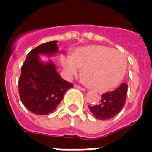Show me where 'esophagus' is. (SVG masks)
<instances>
[{
	"label": "esophagus",
	"instance_id": "esophagus-1",
	"mask_svg": "<svg viewBox=\"0 0 152 152\" xmlns=\"http://www.w3.org/2000/svg\"><path fill=\"white\" fill-rule=\"evenodd\" d=\"M75 88H77V89L81 90V91H85V89L84 88H82L81 86H80V85H75Z\"/></svg>",
	"mask_w": 152,
	"mask_h": 152
}]
</instances>
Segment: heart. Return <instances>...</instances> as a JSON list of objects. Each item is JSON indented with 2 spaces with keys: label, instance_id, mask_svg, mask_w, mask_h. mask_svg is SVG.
<instances>
[{
  "label": "heart",
  "instance_id": "obj_1",
  "mask_svg": "<svg viewBox=\"0 0 152 152\" xmlns=\"http://www.w3.org/2000/svg\"><path fill=\"white\" fill-rule=\"evenodd\" d=\"M62 67L68 76L78 73L82 69V78L91 88L106 91L121 82L126 70V62L122 53L101 46L90 45L77 48L71 56L61 58Z\"/></svg>",
  "mask_w": 152,
  "mask_h": 152
}]
</instances>
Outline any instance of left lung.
I'll return each mask as SVG.
<instances>
[{
  "label": "left lung",
  "instance_id": "1",
  "mask_svg": "<svg viewBox=\"0 0 152 152\" xmlns=\"http://www.w3.org/2000/svg\"><path fill=\"white\" fill-rule=\"evenodd\" d=\"M128 85L123 83L112 91L102 94L99 103L96 106H88L90 111L98 120H108L117 115L125 105Z\"/></svg>",
  "mask_w": 152,
  "mask_h": 152
}]
</instances>
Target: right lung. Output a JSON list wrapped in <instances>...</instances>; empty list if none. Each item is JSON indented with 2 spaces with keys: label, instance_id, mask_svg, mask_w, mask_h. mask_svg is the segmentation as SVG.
Masks as SVG:
<instances>
[{
  "label": "right lung",
  "instance_id": "1",
  "mask_svg": "<svg viewBox=\"0 0 152 152\" xmlns=\"http://www.w3.org/2000/svg\"><path fill=\"white\" fill-rule=\"evenodd\" d=\"M57 41L39 45L27 54L18 79L22 104L36 115H48L57 107L66 91L73 87L57 73L52 61L42 63L39 55H53L58 50Z\"/></svg>",
  "mask_w": 152,
  "mask_h": 152
}]
</instances>
